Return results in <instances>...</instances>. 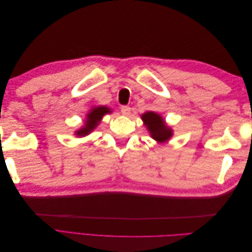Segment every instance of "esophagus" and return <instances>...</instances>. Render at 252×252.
Segmentation results:
<instances>
[{
    "mask_svg": "<svg viewBox=\"0 0 252 252\" xmlns=\"http://www.w3.org/2000/svg\"><path fill=\"white\" fill-rule=\"evenodd\" d=\"M130 107L129 106H122L121 107V112L124 114V116H128L129 113H130Z\"/></svg>",
    "mask_w": 252,
    "mask_h": 252,
    "instance_id": "1",
    "label": "esophagus"
}]
</instances>
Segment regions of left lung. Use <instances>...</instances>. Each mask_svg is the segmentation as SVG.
<instances>
[{
  "label": "left lung",
  "mask_w": 252,
  "mask_h": 252,
  "mask_svg": "<svg viewBox=\"0 0 252 252\" xmlns=\"http://www.w3.org/2000/svg\"><path fill=\"white\" fill-rule=\"evenodd\" d=\"M144 124L147 126L151 136L158 142H165L172 135V130L165 125V122L158 114L148 111L142 116Z\"/></svg>",
  "instance_id": "8db88e82"
}]
</instances>
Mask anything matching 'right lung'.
<instances>
[{"mask_svg":"<svg viewBox=\"0 0 252 252\" xmlns=\"http://www.w3.org/2000/svg\"><path fill=\"white\" fill-rule=\"evenodd\" d=\"M109 112H110L109 108L105 107V106H100V107L94 108L87 114V121L85 122L86 124L82 129H80L79 131H77V135L79 136L87 135L89 132L94 130L98 123H100V121L103 118L104 114L109 113Z\"/></svg>","mask_w":252,"mask_h":252,"instance_id":"obj_1","label":"right lung"}]
</instances>
